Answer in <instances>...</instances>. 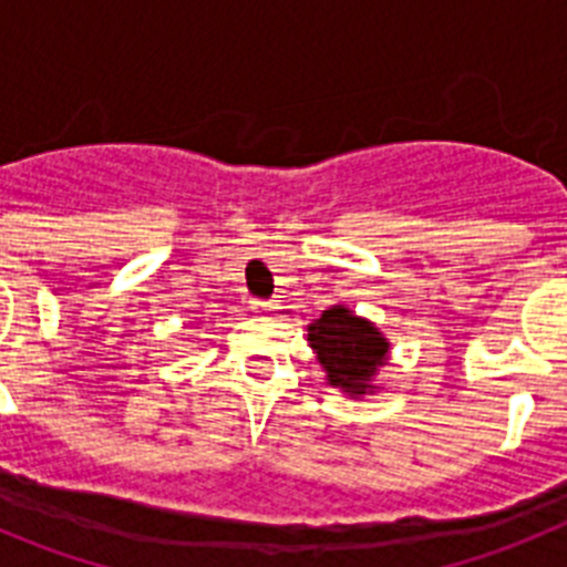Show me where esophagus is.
<instances>
[{
    "label": "esophagus",
    "mask_w": 567,
    "mask_h": 567,
    "mask_svg": "<svg viewBox=\"0 0 567 567\" xmlns=\"http://www.w3.org/2000/svg\"><path fill=\"white\" fill-rule=\"evenodd\" d=\"M275 309H278V307H275L272 300H252V312L264 315V318H267V315H272Z\"/></svg>",
    "instance_id": "esophagus-1"
}]
</instances>
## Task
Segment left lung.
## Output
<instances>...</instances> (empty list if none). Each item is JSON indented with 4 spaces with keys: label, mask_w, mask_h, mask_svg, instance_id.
I'll use <instances>...</instances> for the list:
<instances>
[{
    "label": "left lung",
    "mask_w": 567,
    "mask_h": 567,
    "mask_svg": "<svg viewBox=\"0 0 567 567\" xmlns=\"http://www.w3.org/2000/svg\"><path fill=\"white\" fill-rule=\"evenodd\" d=\"M307 332L309 346L329 385L349 398L380 392L378 374L389 363L392 343L372 320L360 318L349 307L338 303L312 320Z\"/></svg>",
    "instance_id": "left-lung-1"
}]
</instances>
